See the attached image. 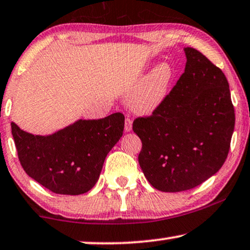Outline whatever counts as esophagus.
Returning a JSON list of instances; mask_svg holds the SVG:
<instances>
[{
	"mask_svg": "<svg viewBox=\"0 0 250 250\" xmlns=\"http://www.w3.org/2000/svg\"><path fill=\"white\" fill-rule=\"evenodd\" d=\"M132 129V121L130 118H125V131H131Z\"/></svg>",
	"mask_w": 250,
	"mask_h": 250,
	"instance_id": "1",
	"label": "esophagus"
}]
</instances>
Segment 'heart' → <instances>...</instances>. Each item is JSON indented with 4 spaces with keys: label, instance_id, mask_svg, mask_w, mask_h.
Returning <instances> with one entry per match:
<instances>
[{
    "label": "heart",
    "instance_id": "obj_1",
    "mask_svg": "<svg viewBox=\"0 0 250 250\" xmlns=\"http://www.w3.org/2000/svg\"><path fill=\"white\" fill-rule=\"evenodd\" d=\"M174 78L171 66L161 62L152 68L135 86L128 98V104L135 113L151 114L165 102Z\"/></svg>",
    "mask_w": 250,
    "mask_h": 250
}]
</instances>
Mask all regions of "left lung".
<instances>
[{"mask_svg": "<svg viewBox=\"0 0 250 250\" xmlns=\"http://www.w3.org/2000/svg\"><path fill=\"white\" fill-rule=\"evenodd\" d=\"M184 51L185 71L165 102L132 123L143 144L139 166L162 192L191 189L215 175L228 158L234 130L224 73L198 50Z\"/></svg>", "mask_w": 250, "mask_h": 250, "instance_id": "8db88e82", "label": "left lung"}]
</instances>
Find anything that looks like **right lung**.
<instances>
[{
    "instance_id": "1",
    "label": "right lung",
    "mask_w": 250,
    "mask_h": 250,
    "mask_svg": "<svg viewBox=\"0 0 250 250\" xmlns=\"http://www.w3.org/2000/svg\"><path fill=\"white\" fill-rule=\"evenodd\" d=\"M125 115L79 120L50 136H34L11 123L18 159L29 177L57 194L79 195L97 183L106 155L121 138Z\"/></svg>"
}]
</instances>
